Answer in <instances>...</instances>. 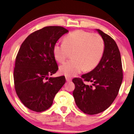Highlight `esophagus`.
Returning <instances> with one entry per match:
<instances>
[{
  "label": "esophagus",
  "instance_id": "34e87169",
  "mask_svg": "<svg viewBox=\"0 0 134 134\" xmlns=\"http://www.w3.org/2000/svg\"><path fill=\"white\" fill-rule=\"evenodd\" d=\"M66 80L67 82H69L72 80V78L69 77V76H66Z\"/></svg>",
  "mask_w": 134,
  "mask_h": 134
}]
</instances>
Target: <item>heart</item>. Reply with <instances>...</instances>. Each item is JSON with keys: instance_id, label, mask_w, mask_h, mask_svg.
<instances>
[{"instance_id": "b5f03b06", "label": "heart", "mask_w": 134, "mask_h": 134, "mask_svg": "<svg viewBox=\"0 0 134 134\" xmlns=\"http://www.w3.org/2000/svg\"><path fill=\"white\" fill-rule=\"evenodd\" d=\"M104 50L103 39L99 34L76 30L65 37L63 42H57L53 48L56 60L62 63L74 52L72 60L67 61L60 66V71L67 76H74L84 69L91 71L97 66L102 58Z\"/></svg>"}]
</instances>
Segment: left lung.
<instances>
[{"label": "left lung", "mask_w": 134, "mask_h": 134, "mask_svg": "<svg viewBox=\"0 0 134 134\" xmlns=\"http://www.w3.org/2000/svg\"><path fill=\"white\" fill-rule=\"evenodd\" d=\"M103 39L104 50L102 58L93 71L75 78L73 96L81 110L88 115L104 111L117 97L123 80L120 52L115 40L102 31L97 30ZM93 83L85 85L83 81Z\"/></svg>", "instance_id": "8db88e82"}]
</instances>
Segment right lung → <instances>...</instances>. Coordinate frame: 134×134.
Segmentation results:
<instances>
[{"label":"right lung","mask_w":134,"mask_h":134,"mask_svg":"<svg viewBox=\"0 0 134 134\" xmlns=\"http://www.w3.org/2000/svg\"><path fill=\"white\" fill-rule=\"evenodd\" d=\"M68 31L60 26L44 27L30 34L19 48L14 72L15 89L30 110L41 112L50 108L66 82L65 76H48L58 70L53 52L54 44Z\"/></svg>","instance_id":"1"}]
</instances>
